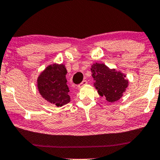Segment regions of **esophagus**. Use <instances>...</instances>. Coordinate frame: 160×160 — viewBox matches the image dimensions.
<instances>
[{"instance_id":"obj_1","label":"esophagus","mask_w":160,"mask_h":160,"mask_svg":"<svg viewBox=\"0 0 160 160\" xmlns=\"http://www.w3.org/2000/svg\"><path fill=\"white\" fill-rule=\"evenodd\" d=\"M87 83H88V82H87L86 80H83L82 82H81L80 85H78V88H82V86H84V85H86Z\"/></svg>"}]
</instances>
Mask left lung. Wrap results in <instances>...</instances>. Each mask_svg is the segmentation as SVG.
<instances>
[{
	"label": "left lung",
	"instance_id": "1",
	"mask_svg": "<svg viewBox=\"0 0 160 160\" xmlns=\"http://www.w3.org/2000/svg\"><path fill=\"white\" fill-rule=\"evenodd\" d=\"M90 70L95 80L94 87L101 97L104 96L107 101L113 103L123 96L128 85V80L125 79L126 75L116 69H110L103 63L93 64Z\"/></svg>",
	"mask_w": 160,
	"mask_h": 160
}]
</instances>
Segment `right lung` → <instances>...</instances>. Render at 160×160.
<instances>
[{
	"label": "right lung",
	"mask_w": 160,
	"mask_h": 160,
	"mask_svg": "<svg viewBox=\"0 0 160 160\" xmlns=\"http://www.w3.org/2000/svg\"><path fill=\"white\" fill-rule=\"evenodd\" d=\"M67 70L63 64L54 63L47 67L37 78V88L40 95L49 103L57 107L70 101L67 85Z\"/></svg>",
	"instance_id": "obj_1"
}]
</instances>
